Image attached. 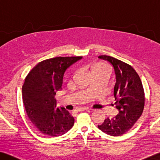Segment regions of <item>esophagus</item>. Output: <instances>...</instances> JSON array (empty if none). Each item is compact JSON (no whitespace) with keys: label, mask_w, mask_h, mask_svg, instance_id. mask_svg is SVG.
<instances>
[{"label":"esophagus","mask_w":160,"mask_h":160,"mask_svg":"<svg viewBox=\"0 0 160 160\" xmlns=\"http://www.w3.org/2000/svg\"><path fill=\"white\" fill-rule=\"evenodd\" d=\"M90 110L89 108L84 107V108H80V109H79V111H88V110Z\"/></svg>","instance_id":"1"}]
</instances>
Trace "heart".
<instances>
[{"label": "heart", "instance_id": "1", "mask_svg": "<svg viewBox=\"0 0 160 160\" xmlns=\"http://www.w3.org/2000/svg\"><path fill=\"white\" fill-rule=\"evenodd\" d=\"M95 70H108V71H110V68H109L108 67H106V66H104V65H98V66L95 67V68H94L93 71Z\"/></svg>", "mask_w": 160, "mask_h": 160}]
</instances>
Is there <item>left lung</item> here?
Segmentation results:
<instances>
[{"instance_id":"8db88e82","label":"left lung","mask_w":160,"mask_h":160,"mask_svg":"<svg viewBox=\"0 0 160 160\" xmlns=\"http://www.w3.org/2000/svg\"><path fill=\"white\" fill-rule=\"evenodd\" d=\"M98 58L114 68L116 78L114 97L118 110L115 118H106L98 128L109 135L120 136L132 128L143 112V86L138 74L130 65L108 55H100Z\"/></svg>"}]
</instances>
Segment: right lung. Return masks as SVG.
<instances>
[{
    "label": "right lung",
    "instance_id": "obj_1",
    "mask_svg": "<svg viewBox=\"0 0 160 160\" xmlns=\"http://www.w3.org/2000/svg\"><path fill=\"white\" fill-rule=\"evenodd\" d=\"M82 57H57L39 62L28 73L22 88L28 117L42 135L58 137L72 128L75 120L64 108H57L55 95L62 89L63 76Z\"/></svg>",
    "mask_w": 160,
    "mask_h": 160
}]
</instances>
